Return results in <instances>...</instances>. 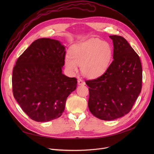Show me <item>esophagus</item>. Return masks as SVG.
I'll return each mask as SVG.
<instances>
[{
  "mask_svg": "<svg viewBox=\"0 0 154 154\" xmlns=\"http://www.w3.org/2000/svg\"><path fill=\"white\" fill-rule=\"evenodd\" d=\"M78 84H79V85H85V82L83 80H82V79H78Z\"/></svg>",
  "mask_w": 154,
  "mask_h": 154,
  "instance_id": "1",
  "label": "esophagus"
}]
</instances>
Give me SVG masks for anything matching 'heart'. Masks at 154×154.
<instances>
[{"instance_id": "b5f03b06", "label": "heart", "mask_w": 154, "mask_h": 154, "mask_svg": "<svg viewBox=\"0 0 154 154\" xmlns=\"http://www.w3.org/2000/svg\"><path fill=\"white\" fill-rule=\"evenodd\" d=\"M69 55L65 58V66L72 74L80 66L82 74L89 78L102 75L110 66L113 49L109 43L99 38H90L73 45Z\"/></svg>"}]
</instances>
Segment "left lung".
<instances>
[{
	"label": "left lung",
	"instance_id": "8db88e82",
	"mask_svg": "<svg viewBox=\"0 0 154 154\" xmlns=\"http://www.w3.org/2000/svg\"><path fill=\"white\" fill-rule=\"evenodd\" d=\"M114 60L99 78L85 80L89 87L88 107L97 118L112 120L131 111L142 89V69L139 57L119 35H110Z\"/></svg>",
	"mask_w": 154,
	"mask_h": 154
}]
</instances>
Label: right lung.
Segmentation results:
<instances>
[{"label":"right lung","instance_id":"right-lung-1","mask_svg":"<svg viewBox=\"0 0 154 154\" xmlns=\"http://www.w3.org/2000/svg\"><path fill=\"white\" fill-rule=\"evenodd\" d=\"M66 47L59 40L38 38L19 57L12 73L14 98L36 122L57 119L77 80L62 74Z\"/></svg>","mask_w":154,"mask_h":154}]
</instances>
